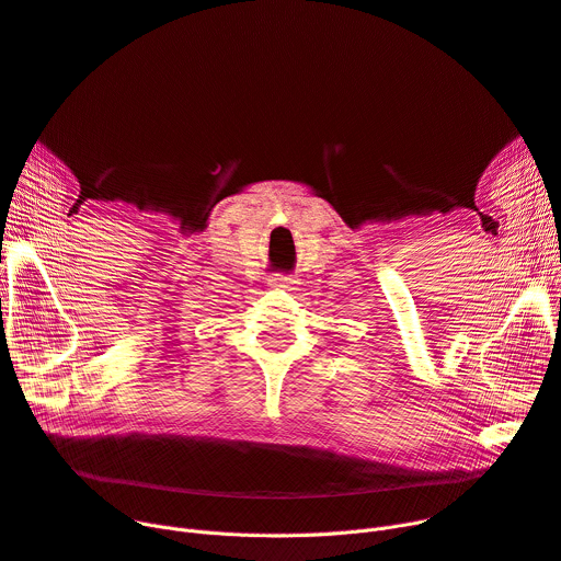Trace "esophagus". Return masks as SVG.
<instances>
[{
    "instance_id": "1",
    "label": "esophagus",
    "mask_w": 561,
    "mask_h": 561,
    "mask_svg": "<svg viewBox=\"0 0 561 561\" xmlns=\"http://www.w3.org/2000/svg\"><path fill=\"white\" fill-rule=\"evenodd\" d=\"M293 284H296V275H286V273H277L271 277V286H277V288H290Z\"/></svg>"
}]
</instances>
